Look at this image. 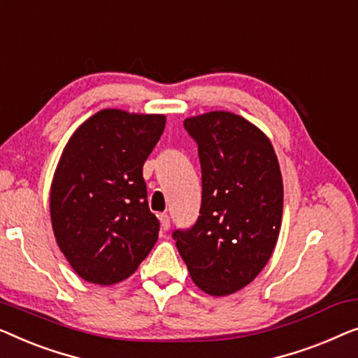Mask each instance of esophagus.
<instances>
[{
    "instance_id": "obj_1",
    "label": "esophagus",
    "mask_w": 358,
    "mask_h": 358,
    "mask_svg": "<svg viewBox=\"0 0 358 358\" xmlns=\"http://www.w3.org/2000/svg\"><path fill=\"white\" fill-rule=\"evenodd\" d=\"M159 220H160V229L164 231H167L170 229V217L167 214H160L159 215Z\"/></svg>"
}]
</instances>
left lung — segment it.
Returning a JSON list of instances; mask_svg holds the SVG:
<instances>
[{
    "label": "left lung",
    "mask_w": 358,
    "mask_h": 358,
    "mask_svg": "<svg viewBox=\"0 0 358 358\" xmlns=\"http://www.w3.org/2000/svg\"><path fill=\"white\" fill-rule=\"evenodd\" d=\"M203 173L199 217L173 231L191 279L213 296L255 280L278 243L284 183L268 136L248 120L214 110L185 120Z\"/></svg>",
    "instance_id": "8db88e82"
}]
</instances>
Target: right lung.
Returning <instances> with one entry per match:
<instances>
[{
    "mask_svg": "<svg viewBox=\"0 0 358 358\" xmlns=\"http://www.w3.org/2000/svg\"><path fill=\"white\" fill-rule=\"evenodd\" d=\"M165 115L103 108L64 145L50 188L57 243L79 278L99 285L128 279L159 238L143 165Z\"/></svg>",
    "mask_w": 358,
    "mask_h": 358,
    "instance_id": "add662e5",
    "label": "right lung"
}]
</instances>
